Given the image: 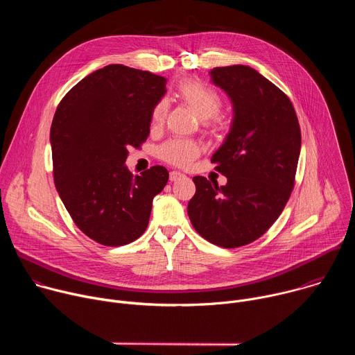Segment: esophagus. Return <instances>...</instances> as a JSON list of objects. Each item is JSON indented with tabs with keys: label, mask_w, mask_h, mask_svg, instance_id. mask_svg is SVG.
I'll use <instances>...</instances> for the list:
<instances>
[{
	"label": "esophagus",
	"mask_w": 355,
	"mask_h": 355,
	"mask_svg": "<svg viewBox=\"0 0 355 355\" xmlns=\"http://www.w3.org/2000/svg\"><path fill=\"white\" fill-rule=\"evenodd\" d=\"M184 177H185V175L181 174V173H178V171H171V173H170V181H178V180L184 178Z\"/></svg>",
	"instance_id": "obj_1"
}]
</instances>
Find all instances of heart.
<instances>
[{
	"label": "heart",
	"mask_w": 355,
	"mask_h": 355,
	"mask_svg": "<svg viewBox=\"0 0 355 355\" xmlns=\"http://www.w3.org/2000/svg\"><path fill=\"white\" fill-rule=\"evenodd\" d=\"M175 96L181 104L189 108L199 119L205 121L208 126L219 123V111L222 108V96L214 88L195 80H184L177 85ZM167 107L159 103L151 112V123L160 126L166 118ZM199 155V146L189 140H170L160 147V157L173 164L184 167L196 159Z\"/></svg>",
	"instance_id": "obj_1"
}]
</instances>
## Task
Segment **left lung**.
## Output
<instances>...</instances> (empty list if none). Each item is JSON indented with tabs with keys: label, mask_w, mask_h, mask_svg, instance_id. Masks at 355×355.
Segmentation results:
<instances>
[{
	"label": "left lung",
	"mask_w": 355,
	"mask_h": 355,
	"mask_svg": "<svg viewBox=\"0 0 355 355\" xmlns=\"http://www.w3.org/2000/svg\"><path fill=\"white\" fill-rule=\"evenodd\" d=\"M209 74L233 104L230 132L211 159L227 184L193 177L188 216L202 237L234 248L261 237L284 211L293 189L300 128L289 98L254 69L236 64Z\"/></svg>",
	"instance_id": "8db88e82"
}]
</instances>
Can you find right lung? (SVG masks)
I'll return each instance as SVG.
<instances>
[{
    "label": "right lung",
    "mask_w": 355,
    "mask_h": 355,
    "mask_svg": "<svg viewBox=\"0 0 355 355\" xmlns=\"http://www.w3.org/2000/svg\"><path fill=\"white\" fill-rule=\"evenodd\" d=\"M166 83L150 71L110 64L76 84L56 110L50 128L55 185L77 227L99 244L139 239L153 198L168 181L163 166L136 177L125 166L128 150L150 133Z\"/></svg>",
    "instance_id": "obj_1"
}]
</instances>
